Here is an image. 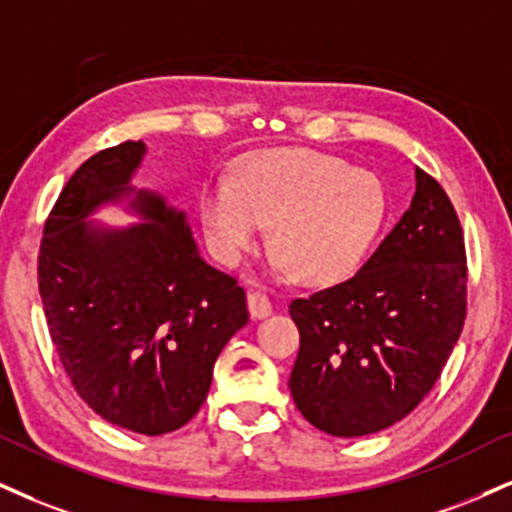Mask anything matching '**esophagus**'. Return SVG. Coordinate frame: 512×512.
<instances>
[{"label": "esophagus", "instance_id": "1", "mask_svg": "<svg viewBox=\"0 0 512 512\" xmlns=\"http://www.w3.org/2000/svg\"><path fill=\"white\" fill-rule=\"evenodd\" d=\"M246 304H249V313L251 318H266L273 311V304H270L268 294L261 292V289H251L249 296H246Z\"/></svg>", "mask_w": 512, "mask_h": 512}]
</instances>
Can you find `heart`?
<instances>
[{"instance_id":"heart-1","label":"heart","mask_w":512,"mask_h":512,"mask_svg":"<svg viewBox=\"0 0 512 512\" xmlns=\"http://www.w3.org/2000/svg\"><path fill=\"white\" fill-rule=\"evenodd\" d=\"M208 239L225 261L256 246L270 225V249L301 285H330L361 263L384 208L375 175L313 149L249 156L230 180L206 182L199 197Z\"/></svg>"}]
</instances>
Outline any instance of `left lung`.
<instances>
[{"label": "left lung", "mask_w": 512, "mask_h": 512, "mask_svg": "<svg viewBox=\"0 0 512 512\" xmlns=\"http://www.w3.org/2000/svg\"><path fill=\"white\" fill-rule=\"evenodd\" d=\"M296 408L332 437H363L430 394L468 313V256L444 187L415 168V197L363 268L292 299Z\"/></svg>", "instance_id": "obj_1"}]
</instances>
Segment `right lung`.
<instances>
[{"label":"right lung","instance_id":"obj_1","mask_svg":"<svg viewBox=\"0 0 512 512\" xmlns=\"http://www.w3.org/2000/svg\"><path fill=\"white\" fill-rule=\"evenodd\" d=\"M142 154V142H123L75 170L44 223L37 285L80 399L123 430L159 437L197 415L213 363L249 311L235 277L208 266L163 199L142 194L151 223L125 232L82 220L128 189Z\"/></svg>","mask_w":512,"mask_h":512}]
</instances>
